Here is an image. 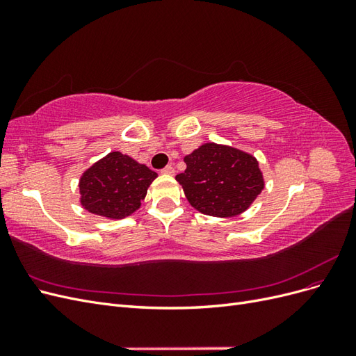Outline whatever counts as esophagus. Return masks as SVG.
I'll list each match as a JSON object with an SVG mask.
<instances>
[{
	"label": "esophagus",
	"mask_w": 356,
	"mask_h": 356,
	"mask_svg": "<svg viewBox=\"0 0 356 356\" xmlns=\"http://www.w3.org/2000/svg\"><path fill=\"white\" fill-rule=\"evenodd\" d=\"M161 174H166V175H174L175 174V169L172 165H168L165 166L163 169H161Z\"/></svg>",
	"instance_id": "34e87169"
}]
</instances>
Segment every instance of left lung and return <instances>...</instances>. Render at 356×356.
Segmentation results:
<instances>
[{"instance_id":"1","label":"left lung","mask_w":356,"mask_h":356,"mask_svg":"<svg viewBox=\"0 0 356 356\" xmlns=\"http://www.w3.org/2000/svg\"><path fill=\"white\" fill-rule=\"evenodd\" d=\"M184 161L187 169L177 181L191 207L202 213L233 217L250 207L264 187L258 161L241 149L211 143Z\"/></svg>"}]
</instances>
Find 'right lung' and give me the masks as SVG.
<instances>
[{"label": "right lung", "instance_id": "right-lung-1", "mask_svg": "<svg viewBox=\"0 0 356 356\" xmlns=\"http://www.w3.org/2000/svg\"><path fill=\"white\" fill-rule=\"evenodd\" d=\"M156 177L154 170L129 156L110 153L81 177V204L102 217L124 218L139 208Z\"/></svg>", "mask_w": 356, "mask_h": 356}]
</instances>
